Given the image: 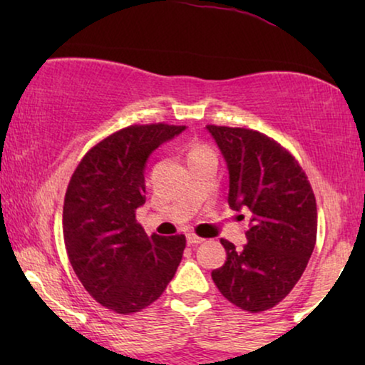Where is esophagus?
I'll use <instances>...</instances> for the list:
<instances>
[{
	"label": "esophagus",
	"instance_id": "1",
	"mask_svg": "<svg viewBox=\"0 0 365 365\" xmlns=\"http://www.w3.org/2000/svg\"><path fill=\"white\" fill-rule=\"evenodd\" d=\"M202 241H204V239L196 236V234H187V244H189V246H196V244H201Z\"/></svg>",
	"mask_w": 365,
	"mask_h": 365
}]
</instances>
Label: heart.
<instances>
[{
  "instance_id": "heart-1",
  "label": "heart",
  "mask_w": 365,
  "mask_h": 365,
  "mask_svg": "<svg viewBox=\"0 0 365 365\" xmlns=\"http://www.w3.org/2000/svg\"><path fill=\"white\" fill-rule=\"evenodd\" d=\"M206 151H211V149H209L206 144H202V143H191V144H189V148H187V158L197 156V154L206 153Z\"/></svg>"
}]
</instances>
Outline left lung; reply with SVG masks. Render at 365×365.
Returning <instances> with one entry per match:
<instances>
[{
	"label": "left lung",
	"instance_id": "left-lung-1",
	"mask_svg": "<svg viewBox=\"0 0 365 365\" xmlns=\"http://www.w3.org/2000/svg\"><path fill=\"white\" fill-rule=\"evenodd\" d=\"M206 128L227 163L229 206L251 211L242 249L221 239L227 259L212 281L242 311H267L306 271L317 237L316 196L301 164L276 139L247 128Z\"/></svg>",
	"mask_w": 365,
	"mask_h": 365
}]
</instances>
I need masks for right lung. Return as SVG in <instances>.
Here are the masks:
<instances>
[{
	"label": "right lung",
	"instance_id": "obj_1",
	"mask_svg": "<svg viewBox=\"0 0 365 365\" xmlns=\"http://www.w3.org/2000/svg\"><path fill=\"white\" fill-rule=\"evenodd\" d=\"M184 129L166 123L119 129L94 144L69 179L63 206L68 259L94 301L116 314L151 306L182 259L186 236L148 237L136 209L146 201L149 154Z\"/></svg>",
	"mask_w": 365,
	"mask_h": 365
}]
</instances>
